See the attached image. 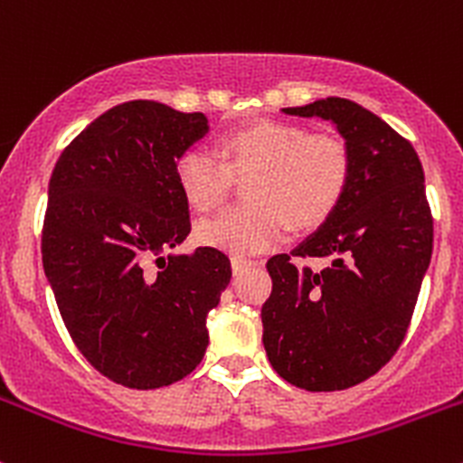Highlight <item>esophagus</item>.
Masks as SVG:
<instances>
[{"instance_id":"1","label":"esophagus","mask_w":463,"mask_h":463,"mask_svg":"<svg viewBox=\"0 0 463 463\" xmlns=\"http://www.w3.org/2000/svg\"><path fill=\"white\" fill-rule=\"evenodd\" d=\"M255 264H258V261H250V260H244V258H232V261H231L232 273H235V275L244 273L246 269H250V266H255Z\"/></svg>"}]
</instances>
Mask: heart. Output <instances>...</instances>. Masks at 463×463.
<instances>
[{"instance_id": "1", "label": "heart", "mask_w": 463, "mask_h": 463, "mask_svg": "<svg viewBox=\"0 0 463 463\" xmlns=\"http://www.w3.org/2000/svg\"><path fill=\"white\" fill-rule=\"evenodd\" d=\"M226 163L203 149H188L175 176L193 208L210 213L228 199L232 175L248 176L249 203L197 226V240L223 253L246 255L273 249L296 231L320 226L345 197L352 176L349 149L340 138L307 134L291 120L258 118L223 134Z\"/></svg>"}]
</instances>
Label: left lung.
Instances as JSON below:
<instances>
[{"instance_id": "left-lung-1", "label": "left lung", "mask_w": 463, "mask_h": 463, "mask_svg": "<svg viewBox=\"0 0 463 463\" xmlns=\"http://www.w3.org/2000/svg\"><path fill=\"white\" fill-rule=\"evenodd\" d=\"M282 111L329 120L347 145L352 176L318 231L291 255L266 261L273 291L261 307V343L291 385L347 390L394 356L430 266L423 167L401 134L347 98ZM293 257L314 259L315 266Z\"/></svg>"}]
</instances>
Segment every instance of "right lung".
I'll list each match as a JSON object with an SVG mask.
<instances>
[{
    "label": "right lung",
    "mask_w": 463,
    "mask_h": 463,
    "mask_svg": "<svg viewBox=\"0 0 463 463\" xmlns=\"http://www.w3.org/2000/svg\"><path fill=\"white\" fill-rule=\"evenodd\" d=\"M208 129L203 114L123 102L89 123L51 175L46 279L76 347L118 385L181 381L208 347L205 318L231 260L210 246L175 253L190 232L175 167Z\"/></svg>",
    "instance_id": "right-lung-1"
}]
</instances>
